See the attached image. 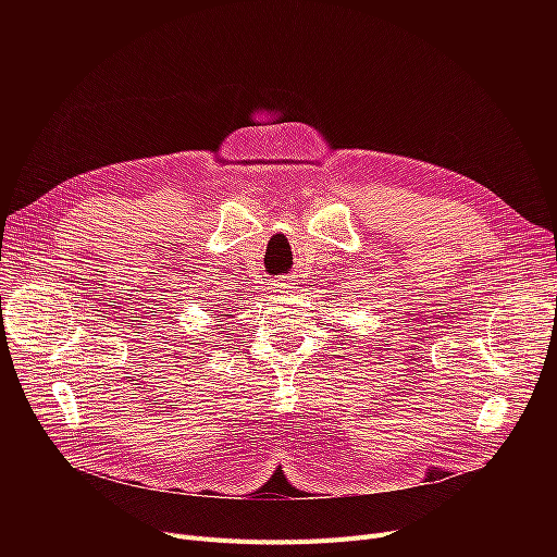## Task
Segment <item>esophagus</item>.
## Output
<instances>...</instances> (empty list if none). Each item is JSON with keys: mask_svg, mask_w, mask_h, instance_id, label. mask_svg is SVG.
Masks as SVG:
<instances>
[{"mask_svg": "<svg viewBox=\"0 0 557 557\" xmlns=\"http://www.w3.org/2000/svg\"><path fill=\"white\" fill-rule=\"evenodd\" d=\"M294 282L290 280H277V282H273V294L275 296H290L294 294Z\"/></svg>", "mask_w": 557, "mask_h": 557, "instance_id": "obj_1", "label": "esophagus"}]
</instances>
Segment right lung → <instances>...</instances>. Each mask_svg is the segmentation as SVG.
Instances as JSON below:
<instances>
[{
  "label": "right lung",
  "mask_w": 557,
  "mask_h": 557,
  "mask_svg": "<svg viewBox=\"0 0 557 557\" xmlns=\"http://www.w3.org/2000/svg\"><path fill=\"white\" fill-rule=\"evenodd\" d=\"M221 315H223V313H221ZM216 320H221V318H216Z\"/></svg>",
  "instance_id": "add662e5"
}]
</instances>
